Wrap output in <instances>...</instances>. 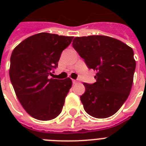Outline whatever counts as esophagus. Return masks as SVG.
I'll return each mask as SVG.
<instances>
[{"label":"esophagus","mask_w":146,"mask_h":146,"mask_svg":"<svg viewBox=\"0 0 146 146\" xmlns=\"http://www.w3.org/2000/svg\"><path fill=\"white\" fill-rule=\"evenodd\" d=\"M77 82V80H73V84H76Z\"/></svg>","instance_id":"1"}]
</instances>
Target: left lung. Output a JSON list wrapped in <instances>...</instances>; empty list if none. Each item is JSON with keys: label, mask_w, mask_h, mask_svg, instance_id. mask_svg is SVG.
Masks as SVG:
<instances>
[{"label": "left lung", "mask_w": 146, "mask_h": 146, "mask_svg": "<svg viewBox=\"0 0 146 146\" xmlns=\"http://www.w3.org/2000/svg\"><path fill=\"white\" fill-rule=\"evenodd\" d=\"M73 47L89 69L97 72L93 84L84 82L80 100L87 113L96 118L113 115L131 91L136 69L133 49L105 35L76 37Z\"/></svg>", "instance_id": "left-lung-1"}]
</instances>
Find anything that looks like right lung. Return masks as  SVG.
Instances as JSON below:
<instances>
[{"label":"right lung","instance_id":"add662e5","mask_svg":"<svg viewBox=\"0 0 146 146\" xmlns=\"http://www.w3.org/2000/svg\"><path fill=\"white\" fill-rule=\"evenodd\" d=\"M73 36L41 33L19 43L10 57V78L25 111L35 119L50 120L61 113L72 86L70 78L49 79ZM54 73V72H53Z\"/></svg>","mask_w":146,"mask_h":146}]
</instances>
